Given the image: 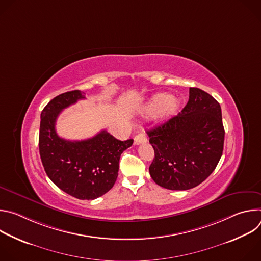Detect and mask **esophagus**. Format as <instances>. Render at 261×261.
I'll return each instance as SVG.
<instances>
[{
    "instance_id": "obj_1",
    "label": "esophagus",
    "mask_w": 261,
    "mask_h": 261,
    "mask_svg": "<svg viewBox=\"0 0 261 261\" xmlns=\"http://www.w3.org/2000/svg\"><path fill=\"white\" fill-rule=\"evenodd\" d=\"M147 138L145 136L144 133H138L135 137H134V144L138 145L140 143H143V142H146Z\"/></svg>"
}]
</instances>
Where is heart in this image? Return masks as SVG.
<instances>
[{
  "label": "heart",
  "mask_w": 261,
  "mask_h": 261,
  "mask_svg": "<svg viewBox=\"0 0 261 261\" xmlns=\"http://www.w3.org/2000/svg\"><path fill=\"white\" fill-rule=\"evenodd\" d=\"M179 101L176 98H172L171 95L162 93L154 96L145 108V114L154 116L159 114L160 116H169L173 114L178 108Z\"/></svg>",
  "instance_id": "heart-1"
}]
</instances>
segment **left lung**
Returning a JSON list of instances; mask_svg holds the SVG:
<instances>
[{
  "label": "left lung",
  "mask_w": 261,
  "mask_h": 261,
  "mask_svg": "<svg viewBox=\"0 0 261 261\" xmlns=\"http://www.w3.org/2000/svg\"><path fill=\"white\" fill-rule=\"evenodd\" d=\"M155 157L150 166L154 181L169 190H188L216 168L224 144L221 106L210 94L190 88L180 113L148 130Z\"/></svg>",
  "instance_id": "obj_1"
}]
</instances>
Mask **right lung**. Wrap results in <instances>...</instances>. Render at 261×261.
<instances>
[{
  "instance_id": "obj_1",
  "label": "right lung",
  "mask_w": 261,
  "mask_h": 261,
  "mask_svg": "<svg viewBox=\"0 0 261 261\" xmlns=\"http://www.w3.org/2000/svg\"><path fill=\"white\" fill-rule=\"evenodd\" d=\"M85 99L75 90L55 97L41 113L39 152L51 181L67 194L83 200L96 199L108 192L118 177L122 153L133 139L119 140L102 130L85 140H66L56 131L61 111Z\"/></svg>"
}]
</instances>
